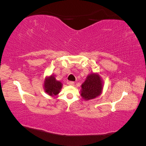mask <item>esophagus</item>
I'll list each match as a JSON object with an SVG mask.
<instances>
[{
    "mask_svg": "<svg viewBox=\"0 0 146 146\" xmlns=\"http://www.w3.org/2000/svg\"><path fill=\"white\" fill-rule=\"evenodd\" d=\"M68 84H69V85H70V86H74V84H75V83H74V82L70 81V82H68Z\"/></svg>",
    "mask_w": 146,
    "mask_h": 146,
    "instance_id": "34e87169",
    "label": "esophagus"
}]
</instances>
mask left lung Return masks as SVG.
<instances>
[{
    "label": "left lung",
    "mask_w": 146,
    "mask_h": 146,
    "mask_svg": "<svg viewBox=\"0 0 146 146\" xmlns=\"http://www.w3.org/2000/svg\"><path fill=\"white\" fill-rule=\"evenodd\" d=\"M103 82L98 73H91L81 85L80 95L85 100L93 99L100 95L103 90Z\"/></svg>",
    "instance_id": "1"
}]
</instances>
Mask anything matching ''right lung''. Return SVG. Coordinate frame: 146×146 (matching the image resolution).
I'll return each mask as SVG.
<instances>
[{"mask_svg": "<svg viewBox=\"0 0 146 146\" xmlns=\"http://www.w3.org/2000/svg\"><path fill=\"white\" fill-rule=\"evenodd\" d=\"M63 84L61 82L56 80L54 75L46 77L44 81V90L50 96H57L62 88Z\"/></svg>", "mask_w": 146, "mask_h": 146, "instance_id": "add662e5", "label": "right lung"}]
</instances>
